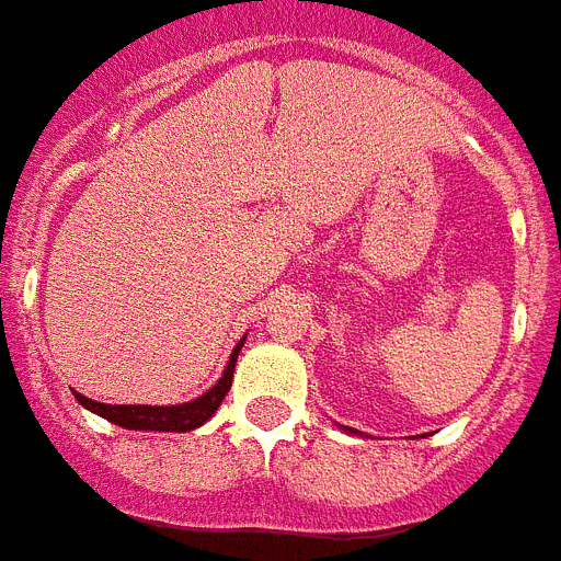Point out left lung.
Listing matches in <instances>:
<instances>
[{"mask_svg": "<svg viewBox=\"0 0 561 561\" xmlns=\"http://www.w3.org/2000/svg\"><path fill=\"white\" fill-rule=\"evenodd\" d=\"M337 427L344 430V433H358V430H353V427H344V424H337Z\"/></svg>", "mask_w": 561, "mask_h": 561, "instance_id": "left-lung-1", "label": "left lung"}]
</instances>
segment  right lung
<instances>
[{
    "label": "right lung",
    "instance_id": "1",
    "mask_svg": "<svg viewBox=\"0 0 561 561\" xmlns=\"http://www.w3.org/2000/svg\"><path fill=\"white\" fill-rule=\"evenodd\" d=\"M247 337H240L238 346L231 350L229 364H226L224 375L217 378L215 387H208L203 396L192 398V401H183V404H100V401H91L82 392H73V398L80 401L85 410L103 415L105 421L117 424L125 430H146V433H192V430L203 427L211 415L217 413V407L226 398L231 387V378H234V364H238L240 346H243Z\"/></svg>",
    "mask_w": 561,
    "mask_h": 561
}]
</instances>
